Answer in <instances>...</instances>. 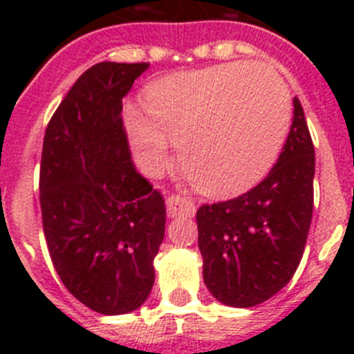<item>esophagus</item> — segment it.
<instances>
[{
    "mask_svg": "<svg viewBox=\"0 0 354 354\" xmlns=\"http://www.w3.org/2000/svg\"><path fill=\"white\" fill-rule=\"evenodd\" d=\"M165 205L167 215L171 216V218H176V216H194V213H196L193 200L180 196V194H171L165 200Z\"/></svg>",
    "mask_w": 354,
    "mask_h": 354,
    "instance_id": "1",
    "label": "esophagus"
}]
</instances>
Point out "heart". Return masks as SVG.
Masks as SVG:
<instances>
[{"label": "heart", "instance_id": "heart-1", "mask_svg": "<svg viewBox=\"0 0 354 354\" xmlns=\"http://www.w3.org/2000/svg\"><path fill=\"white\" fill-rule=\"evenodd\" d=\"M147 112L124 110L138 165L158 174L178 143L183 171L200 191L233 196L253 187L277 160L290 128V95L272 69L232 62L158 80Z\"/></svg>", "mask_w": 354, "mask_h": 354}]
</instances>
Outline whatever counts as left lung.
I'll use <instances>...</instances> for the list:
<instances>
[{"label": "left lung", "mask_w": 354, "mask_h": 354, "mask_svg": "<svg viewBox=\"0 0 354 354\" xmlns=\"http://www.w3.org/2000/svg\"><path fill=\"white\" fill-rule=\"evenodd\" d=\"M314 145L294 97L290 132L268 176L239 198L202 205L198 248L207 290L227 307L275 296L303 257L314 204Z\"/></svg>", "instance_id": "obj_1"}]
</instances>
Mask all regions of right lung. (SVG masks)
Returning a JSON list of instances; mask_svg holds the SVG:
<instances>
[{"mask_svg":"<svg viewBox=\"0 0 354 354\" xmlns=\"http://www.w3.org/2000/svg\"><path fill=\"white\" fill-rule=\"evenodd\" d=\"M149 64L101 62L80 75L47 124L44 235L58 277L86 307L128 314L147 301L165 235V202L133 169L122 99Z\"/></svg>","mask_w":354,"mask_h":354,"instance_id":"1","label":"right lung"}]
</instances>
